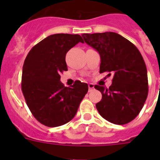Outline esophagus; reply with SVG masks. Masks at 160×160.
Segmentation results:
<instances>
[{"mask_svg": "<svg viewBox=\"0 0 160 160\" xmlns=\"http://www.w3.org/2000/svg\"><path fill=\"white\" fill-rule=\"evenodd\" d=\"M88 88H89V91H91V90L94 89V85L93 83H89L88 84Z\"/></svg>", "mask_w": 160, "mask_h": 160, "instance_id": "esophagus-1", "label": "esophagus"}]
</instances>
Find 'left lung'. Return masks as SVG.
Listing matches in <instances>:
<instances>
[{
  "mask_svg": "<svg viewBox=\"0 0 160 160\" xmlns=\"http://www.w3.org/2000/svg\"><path fill=\"white\" fill-rule=\"evenodd\" d=\"M88 45L99 52L100 72L113 73L109 88L95 85L102 94L96 108L101 117L115 125L132 122L148 96L146 66L136 46L115 32L83 34Z\"/></svg>",
  "mask_w": 160,
  "mask_h": 160,
  "instance_id": "8db88e82",
  "label": "left lung"
}]
</instances>
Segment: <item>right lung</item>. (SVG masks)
I'll use <instances>...</instances> for the list:
<instances>
[{
	"label": "right lung",
	"mask_w": 160,
	"mask_h": 160,
	"mask_svg": "<svg viewBox=\"0 0 160 160\" xmlns=\"http://www.w3.org/2000/svg\"><path fill=\"white\" fill-rule=\"evenodd\" d=\"M79 42H83L80 35L54 34L33 46L25 58L22 93L34 117L46 126L72 120L88 91V85L80 80L70 88L60 81V73L67 71L66 55Z\"/></svg>",
	"instance_id": "add662e5"
}]
</instances>
